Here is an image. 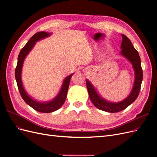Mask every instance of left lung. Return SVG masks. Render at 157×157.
Segmentation results:
<instances>
[{"label":"left lung","mask_w":157,"mask_h":157,"mask_svg":"<svg viewBox=\"0 0 157 157\" xmlns=\"http://www.w3.org/2000/svg\"><path fill=\"white\" fill-rule=\"evenodd\" d=\"M122 41L121 43V55L124 56L132 63L134 70L135 80L132 91L126 99L120 102H111L101 97L96 89L88 79H86V87L90 100L94 106L100 110L109 113H117L124 110L134 102L140 93L141 85L143 80V71L141 69V59L138 52L132 45L130 40L122 34Z\"/></svg>","instance_id":"left-lung-1"}]
</instances>
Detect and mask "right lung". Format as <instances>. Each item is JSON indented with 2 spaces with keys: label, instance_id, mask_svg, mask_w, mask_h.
<instances>
[{
  "label": "right lung",
  "instance_id": "right-lung-1",
  "mask_svg": "<svg viewBox=\"0 0 157 157\" xmlns=\"http://www.w3.org/2000/svg\"><path fill=\"white\" fill-rule=\"evenodd\" d=\"M50 35V33L41 31L35 33L31 38L30 40L27 42V43L21 50L20 54H19L17 58V63L15 71V77L17 87L23 100H24L27 105H29L33 109H34L35 110L44 113L54 112L58 110L63 105V104L65 101L66 97H67L71 78L73 75V73H72L67 76L64 79L59 94L52 100L49 101L41 102L34 99L26 92L24 88H23L21 80V71L23 62H24L26 56L29 53V52L32 50L33 47H34L37 41H39L41 39L48 37Z\"/></svg>",
  "mask_w": 157,
  "mask_h": 157
}]
</instances>
